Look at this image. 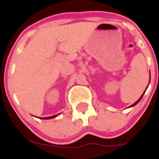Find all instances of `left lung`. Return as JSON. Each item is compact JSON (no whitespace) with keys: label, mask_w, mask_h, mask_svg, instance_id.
Listing matches in <instances>:
<instances>
[{"label":"left lung","mask_w":159,"mask_h":159,"mask_svg":"<svg viewBox=\"0 0 159 159\" xmlns=\"http://www.w3.org/2000/svg\"><path fill=\"white\" fill-rule=\"evenodd\" d=\"M149 82H150V80H149ZM148 86H149V85H148ZM148 86H147V88H146V90H147V87H148ZM146 90H145V91H144V92H143V93L141 95V96H140V98H139V99H138V101H137V102H134V104H133V105H131V106H129V107H134V105H137V104H138V102H139L140 101V99H141V98H142V97H143V94H144V93H145Z\"/></svg>","instance_id":"left-lung-1"}]
</instances>
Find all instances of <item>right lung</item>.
I'll return each mask as SVG.
<instances>
[{
	"label": "right lung",
	"mask_w": 159,
	"mask_h": 159,
	"mask_svg": "<svg viewBox=\"0 0 159 159\" xmlns=\"http://www.w3.org/2000/svg\"><path fill=\"white\" fill-rule=\"evenodd\" d=\"M58 115H60V114H56V115H54V116H48V117H39V119H44V120H49V119H53V118H54V117H56V116H57Z\"/></svg>",
	"instance_id": "obj_1"
}]
</instances>
